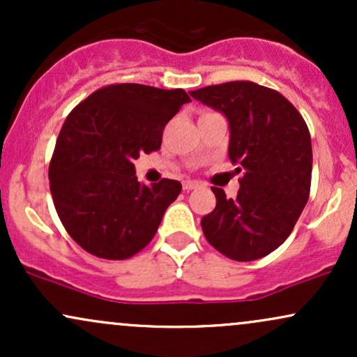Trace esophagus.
I'll use <instances>...</instances> for the list:
<instances>
[{
  "instance_id": "esophagus-1",
  "label": "esophagus",
  "mask_w": 357,
  "mask_h": 357,
  "mask_svg": "<svg viewBox=\"0 0 357 357\" xmlns=\"http://www.w3.org/2000/svg\"><path fill=\"white\" fill-rule=\"evenodd\" d=\"M196 188H198V183H195V181H184V183H183V190H184V191L196 190Z\"/></svg>"
}]
</instances>
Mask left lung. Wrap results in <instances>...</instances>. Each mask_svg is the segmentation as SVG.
Segmentation results:
<instances>
[{
  "instance_id": "left-lung-1",
  "label": "left lung",
  "mask_w": 357,
  "mask_h": 357,
  "mask_svg": "<svg viewBox=\"0 0 357 357\" xmlns=\"http://www.w3.org/2000/svg\"><path fill=\"white\" fill-rule=\"evenodd\" d=\"M191 97L228 119V155L241 174L235 199L211 188L216 206L202 218L204 236L231 260H258L284 243L309 199V129L282 93L255 82L210 85Z\"/></svg>"
}]
</instances>
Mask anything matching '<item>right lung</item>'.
Here are the masks:
<instances>
[{
	"mask_svg": "<svg viewBox=\"0 0 357 357\" xmlns=\"http://www.w3.org/2000/svg\"><path fill=\"white\" fill-rule=\"evenodd\" d=\"M190 97L183 89L114 84L65 119L48 178L55 210L85 252L126 260L154 238L181 183L137 181L134 159L161 147L162 130Z\"/></svg>",
	"mask_w": 357,
	"mask_h": 357,
	"instance_id": "add662e5",
	"label": "right lung"
}]
</instances>
